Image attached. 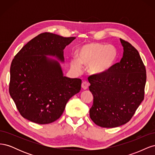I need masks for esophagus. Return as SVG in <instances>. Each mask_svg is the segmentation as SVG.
<instances>
[{"label": "esophagus", "mask_w": 155, "mask_h": 155, "mask_svg": "<svg viewBox=\"0 0 155 155\" xmlns=\"http://www.w3.org/2000/svg\"><path fill=\"white\" fill-rule=\"evenodd\" d=\"M88 83L87 82V81H83L81 84V87L82 88H83L84 90H86V89H87L88 88Z\"/></svg>", "instance_id": "obj_1"}]
</instances>
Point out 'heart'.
I'll return each mask as SVG.
<instances>
[{
    "instance_id": "1",
    "label": "heart",
    "mask_w": 155,
    "mask_h": 155,
    "mask_svg": "<svg viewBox=\"0 0 155 155\" xmlns=\"http://www.w3.org/2000/svg\"><path fill=\"white\" fill-rule=\"evenodd\" d=\"M78 59L70 61L71 67L77 72L81 69V64L88 65V71L100 75L108 71L114 64L118 51L114 46L100 43H89L83 45L78 51Z\"/></svg>"
}]
</instances>
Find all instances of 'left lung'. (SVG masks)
<instances>
[{
  "instance_id": "left-lung-1",
  "label": "left lung",
  "mask_w": 155,
  "mask_h": 155,
  "mask_svg": "<svg viewBox=\"0 0 155 155\" xmlns=\"http://www.w3.org/2000/svg\"><path fill=\"white\" fill-rule=\"evenodd\" d=\"M123 57L106 72L92 75L91 85L93 105L91 120L101 127L113 128L131 119L143 100L146 70L137 50L120 39Z\"/></svg>"
}]
</instances>
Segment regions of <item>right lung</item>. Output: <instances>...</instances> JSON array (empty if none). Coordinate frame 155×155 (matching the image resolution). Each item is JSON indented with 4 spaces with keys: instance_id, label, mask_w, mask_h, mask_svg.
<instances>
[{
    "instance_id": "obj_1",
    "label": "right lung",
    "mask_w": 155,
    "mask_h": 155,
    "mask_svg": "<svg viewBox=\"0 0 155 155\" xmlns=\"http://www.w3.org/2000/svg\"><path fill=\"white\" fill-rule=\"evenodd\" d=\"M76 37L43 33L30 41L13 59L10 94L21 116L48 124L62 115L68 101L81 90V80L64 76V49Z\"/></svg>"
}]
</instances>
